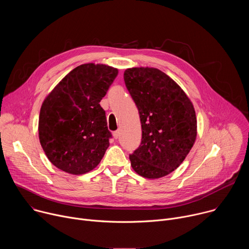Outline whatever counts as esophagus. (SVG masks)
<instances>
[{"label":"esophagus","instance_id":"obj_1","mask_svg":"<svg viewBox=\"0 0 249 249\" xmlns=\"http://www.w3.org/2000/svg\"><path fill=\"white\" fill-rule=\"evenodd\" d=\"M113 137H114L115 139H118V137H119V131H114V132H113Z\"/></svg>","mask_w":249,"mask_h":249}]
</instances>
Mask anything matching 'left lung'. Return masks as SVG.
Segmentation results:
<instances>
[{"instance_id": "obj_1", "label": "left lung", "mask_w": 249, "mask_h": 249, "mask_svg": "<svg viewBox=\"0 0 249 249\" xmlns=\"http://www.w3.org/2000/svg\"><path fill=\"white\" fill-rule=\"evenodd\" d=\"M124 82L139 110L142 141L129 155L133 169L160 178L184 160L196 139V114L190 99L166 74L155 68H132Z\"/></svg>"}]
</instances>
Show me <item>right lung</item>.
<instances>
[{"label":"right lung","instance_id":"1","mask_svg":"<svg viewBox=\"0 0 249 249\" xmlns=\"http://www.w3.org/2000/svg\"><path fill=\"white\" fill-rule=\"evenodd\" d=\"M117 74L118 70L109 66L81 65L45 98L39 114V140L56 167L84 174L100 162L112 134L99 102Z\"/></svg>","mask_w":249,"mask_h":249}]
</instances>
